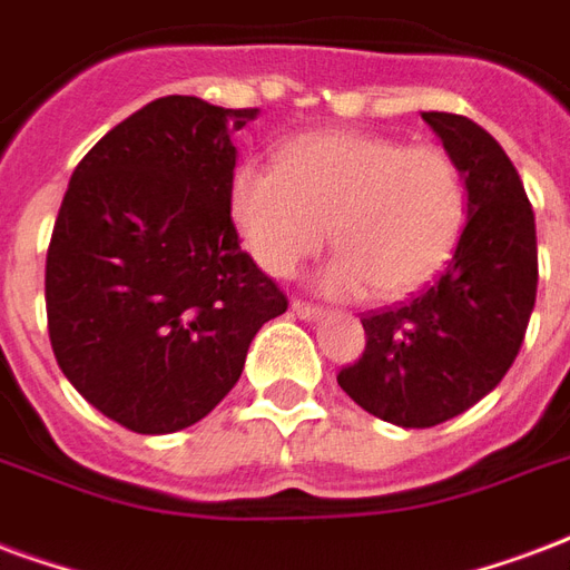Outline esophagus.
Returning <instances> with one entry per match:
<instances>
[{
    "instance_id": "esophagus-1",
    "label": "esophagus",
    "mask_w": 570,
    "mask_h": 570,
    "mask_svg": "<svg viewBox=\"0 0 570 570\" xmlns=\"http://www.w3.org/2000/svg\"><path fill=\"white\" fill-rule=\"evenodd\" d=\"M291 309H294V315L303 321H315L324 315V309H321V306H315V303H306V301H294L291 303Z\"/></svg>"
}]
</instances>
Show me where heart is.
<instances>
[{
	"mask_svg": "<svg viewBox=\"0 0 570 570\" xmlns=\"http://www.w3.org/2000/svg\"><path fill=\"white\" fill-rule=\"evenodd\" d=\"M469 213L463 168L435 144L405 147L366 131L291 140L276 165L246 161L230 179V216L273 276H291L327 243L333 297L400 301L444 267Z\"/></svg>",
	"mask_w": 570,
	"mask_h": 570,
	"instance_id": "heart-1",
	"label": "heart"
}]
</instances>
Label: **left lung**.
I'll use <instances>...</instances> for the list:
<instances>
[{"label":"left lung","instance_id":"obj_1","mask_svg":"<svg viewBox=\"0 0 570 570\" xmlns=\"http://www.w3.org/2000/svg\"><path fill=\"white\" fill-rule=\"evenodd\" d=\"M423 119L463 168L469 219L432 285L363 315L366 348L336 375L361 409L405 430L451 421L502 382L538 291L534 213L511 158L469 117Z\"/></svg>","mask_w":570,"mask_h":570}]
</instances>
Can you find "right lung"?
Here are the masks:
<instances>
[{
    "mask_svg": "<svg viewBox=\"0 0 570 570\" xmlns=\"http://www.w3.org/2000/svg\"><path fill=\"white\" fill-rule=\"evenodd\" d=\"M258 107L149 101L71 174L47 246V333L59 370L140 435L186 430L237 384L285 291L239 249L230 135Z\"/></svg>",
    "mask_w": 570,
    "mask_h": 570,
    "instance_id": "obj_1",
    "label": "right lung"
}]
</instances>
